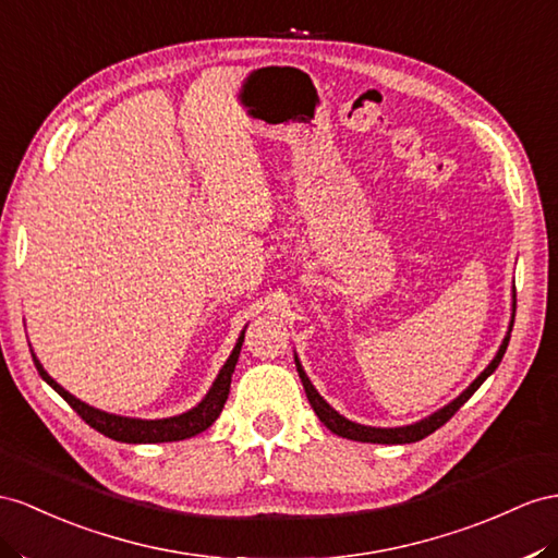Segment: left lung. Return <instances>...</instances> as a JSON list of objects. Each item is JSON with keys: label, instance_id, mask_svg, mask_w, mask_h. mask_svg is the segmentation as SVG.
<instances>
[{"label": "left lung", "instance_id": "8db88e82", "mask_svg": "<svg viewBox=\"0 0 558 558\" xmlns=\"http://www.w3.org/2000/svg\"><path fill=\"white\" fill-rule=\"evenodd\" d=\"M511 327H513V320H511V325H509V332H511ZM509 332H507V337H505V341H502V347H499L497 355L493 359V363L483 369V373L474 379V384H471V387H469L462 396H457L450 405H446L442 410L434 412L432 417H426V420H422V422H417V424H410V426H398V428L363 426V424H355V422H349L347 417H341L337 410H332L330 405H327V403L323 401L320 393H318L316 389H313V384L308 381V377H306V373L302 369V365H299L296 359H294V361H296V373H299V377H302L304 391H306V398H308V403H311L313 412H316L318 420H320L327 428H330L332 434H337V436H341V438H349V440L384 442V446H396V442H417V440L426 438L428 434H434L436 428H440L442 424H446V422L454 415V412L460 410V408L469 401L471 396H474V391L481 387V384L495 373V367L499 365V361H502V355H505V351H507V347H509Z\"/></svg>", "mask_w": 558, "mask_h": 558}]
</instances>
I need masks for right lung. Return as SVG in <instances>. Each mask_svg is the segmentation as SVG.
I'll list each match as a JSON object with an SVG mask.
<instances>
[{
	"label": "right lung",
	"instance_id": "obj_1",
	"mask_svg": "<svg viewBox=\"0 0 558 558\" xmlns=\"http://www.w3.org/2000/svg\"><path fill=\"white\" fill-rule=\"evenodd\" d=\"M242 339H245V332L240 335L238 344L231 353V359L226 361V365L221 367V373L217 377V381L211 384L209 393L203 398V403L197 408L183 412L179 417H167V420H130V417H118V415H108L104 410H96L87 403L77 401L75 396H70L61 384H56L47 373L45 367L39 365V361L33 355L35 367L39 377L45 379L49 387L63 396V401L73 408L77 415L87 422L92 428H96L98 434H104L112 440H120V442H169V440H183V438H191L203 434L205 428H209L217 417L221 415V410L226 405V398L228 391H231V375L235 369L238 363V355H240V347H242Z\"/></svg>",
	"mask_w": 558,
	"mask_h": 558
}]
</instances>
